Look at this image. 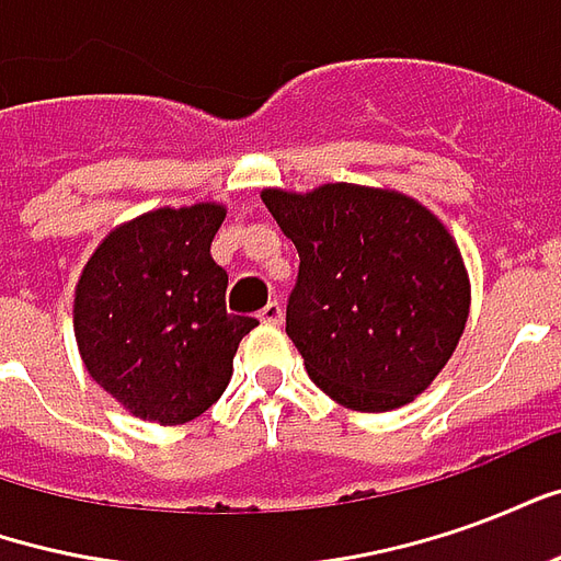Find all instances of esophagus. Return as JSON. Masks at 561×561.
<instances>
[{
    "label": "esophagus",
    "mask_w": 561,
    "mask_h": 561,
    "mask_svg": "<svg viewBox=\"0 0 561 561\" xmlns=\"http://www.w3.org/2000/svg\"><path fill=\"white\" fill-rule=\"evenodd\" d=\"M257 318H261L264 324H282V306L276 304V300H270V304L257 312Z\"/></svg>",
    "instance_id": "1"
}]
</instances>
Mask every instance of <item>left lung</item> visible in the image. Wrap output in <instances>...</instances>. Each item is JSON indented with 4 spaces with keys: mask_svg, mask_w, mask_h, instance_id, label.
I'll return each instance as SVG.
<instances>
[{
    "mask_svg": "<svg viewBox=\"0 0 561 561\" xmlns=\"http://www.w3.org/2000/svg\"><path fill=\"white\" fill-rule=\"evenodd\" d=\"M261 197L300 252L285 333L316 388L352 412L417 400L469 321V270L445 221L378 185L264 188Z\"/></svg>",
    "mask_w": 561,
    "mask_h": 561,
    "instance_id": "left-lung-1",
    "label": "left lung"
}]
</instances>
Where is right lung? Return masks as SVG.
Returning <instances> with one entry per match:
<instances>
[{
    "label": "right lung",
    "instance_id": "add662e5",
    "mask_svg": "<svg viewBox=\"0 0 561 561\" xmlns=\"http://www.w3.org/2000/svg\"><path fill=\"white\" fill-rule=\"evenodd\" d=\"M219 201L159 207L119 221L75 285V340L95 385L159 426L195 421L219 400L255 318L225 309L228 273L209 245Z\"/></svg>",
    "mask_w": 561,
    "mask_h": 561
}]
</instances>
